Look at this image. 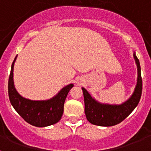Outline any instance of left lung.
I'll list each match as a JSON object with an SVG mask.
<instances>
[{
  "mask_svg": "<svg viewBox=\"0 0 151 151\" xmlns=\"http://www.w3.org/2000/svg\"><path fill=\"white\" fill-rule=\"evenodd\" d=\"M138 68V80L132 95L119 105L101 104L91 96L88 91L82 88L85 101V113L88 121L99 126H113L123 121L139 103L142 93V78L139 60L133 54Z\"/></svg>",
  "mask_w": 151,
  "mask_h": 151,
  "instance_id": "obj_1",
  "label": "left lung"
}]
</instances>
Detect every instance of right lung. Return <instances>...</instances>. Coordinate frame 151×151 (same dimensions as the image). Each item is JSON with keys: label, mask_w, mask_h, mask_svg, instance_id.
I'll return each instance as SVG.
<instances>
[{"label": "right lung", "mask_w": 151, "mask_h": 151, "mask_svg": "<svg viewBox=\"0 0 151 151\" xmlns=\"http://www.w3.org/2000/svg\"><path fill=\"white\" fill-rule=\"evenodd\" d=\"M17 57L12 63L8 81V94L12 106L24 120L36 127H46L58 122L63 113L64 102L70 89L74 86L73 84L65 86L57 95L46 101L24 98L16 90L13 82V66Z\"/></svg>", "instance_id": "add662e5"}]
</instances>
